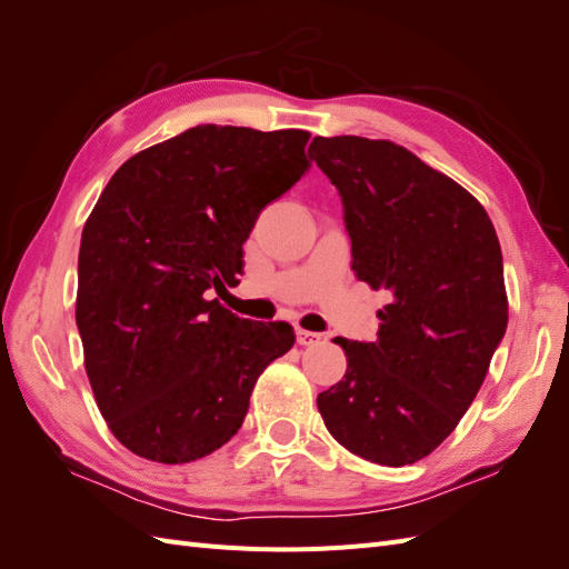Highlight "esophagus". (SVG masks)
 Segmentation results:
<instances>
[{
	"label": "esophagus",
	"mask_w": 569,
	"mask_h": 569,
	"mask_svg": "<svg viewBox=\"0 0 569 569\" xmlns=\"http://www.w3.org/2000/svg\"><path fill=\"white\" fill-rule=\"evenodd\" d=\"M297 341L301 343V347H313V343L322 341V335L308 332V330H301V327H297Z\"/></svg>",
	"instance_id": "1"
}]
</instances>
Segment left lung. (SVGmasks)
Masks as SVG:
<instances>
[{"mask_svg": "<svg viewBox=\"0 0 569 569\" xmlns=\"http://www.w3.org/2000/svg\"><path fill=\"white\" fill-rule=\"evenodd\" d=\"M311 159L339 189L353 272L387 289L375 341H335L341 382L318 393L330 435L401 468L449 437L508 327L503 256L468 189L389 140L316 137Z\"/></svg>", "mask_w": 569, "mask_h": 569, "instance_id": "8db88e82", "label": "left lung"}]
</instances>
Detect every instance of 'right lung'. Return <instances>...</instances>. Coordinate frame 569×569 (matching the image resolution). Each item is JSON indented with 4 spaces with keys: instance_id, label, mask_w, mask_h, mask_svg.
<instances>
[{
    "instance_id": "right-lung-1",
    "label": "right lung",
    "mask_w": 569,
    "mask_h": 569,
    "mask_svg": "<svg viewBox=\"0 0 569 569\" xmlns=\"http://www.w3.org/2000/svg\"><path fill=\"white\" fill-rule=\"evenodd\" d=\"M306 130L197 126L134 153L82 228L76 322L113 437L166 465L242 427L253 385L295 347L287 322L237 318L213 289L242 272L256 218L308 170Z\"/></svg>"
}]
</instances>
